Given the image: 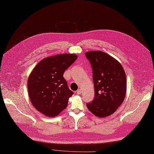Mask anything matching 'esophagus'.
<instances>
[{
    "mask_svg": "<svg viewBox=\"0 0 154 154\" xmlns=\"http://www.w3.org/2000/svg\"><path fill=\"white\" fill-rule=\"evenodd\" d=\"M81 93H82L81 89H78V90L77 91V94H80Z\"/></svg>",
    "mask_w": 154,
    "mask_h": 154,
    "instance_id": "obj_1",
    "label": "esophagus"
}]
</instances>
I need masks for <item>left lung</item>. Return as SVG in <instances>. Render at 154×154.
I'll return each instance as SVG.
<instances>
[{
	"label": "left lung",
	"mask_w": 154,
	"mask_h": 154,
	"mask_svg": "<svg viewBox=\"0 0 154 154\" xmlns=\"http://www.w3.org/2000/svg\"><path fill=\"white\" fill-rule=\"evenodd\" d=\"M92 69L94 100L87 103L92 114L106 117L116 111L124 100L127 80L125 71L117 60L102 51L85 53Z\"/></svg>",
	"instance_id": "8db88e82"
}]
</instances>
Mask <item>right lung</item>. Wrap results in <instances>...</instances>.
<instances>
[{"instance_id":"right-lung-1","label":"right lung","mask_w":154,"mask_h":154,"mask_svg":"<svg viewBox=\"0 0 154 154\" xmlns=\"http://www.w3.org/2000/svg\"><path fill=\"white\" fill-rule=\"evenodd\" d=\"M77 58L75 54H60L39 62L28 79L29 95L34 107L44 115L54 117L67 106L74 94L63 77L65 70Z\"/></svg>"}]
</instances>
